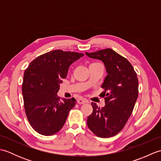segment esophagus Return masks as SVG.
I'll return each mask as SVG.
<instances>
[{
  "label": "esophagus",
  "instance_id": "esophagus-1",
  "mask_svg": "<svg viewBox=\"0 0 161 161\" xmlns=\"http://www.w3.org/2000/svg\"><path fill=\"white\" fill-rule=\"evenodd\" d=\"M88 100H86V99H83V98H80V99H78L77 100V103L79 104H84L85 103H87Z\"/></svg>",
  "mask_w": 161,
  "mask_h": 161
}]
</instances>
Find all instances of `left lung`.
Wrapping results in <instances>:
<instances>
[{"label": "left lung", "instance_id": "obj_1", "mask_svg": "<svg viewBox=\"0 0 161 161\" xmlns=\"http://www.w3.org/2000/svg\"><path fill=\"white\" fill-rule=\"evenodd\" d=\"M85 53L103 61L107 73L100 94L105 106L100 108L92 102L93 111L87 118V125L98 137H112L124 128L132 114L138 95L137 74L126 58L111 48Z\"/></svg>", "mask_w": 161, "mask_h": 161}]
</instances>
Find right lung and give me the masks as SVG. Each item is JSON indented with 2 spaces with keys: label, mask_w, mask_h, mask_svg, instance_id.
I'll return each mask as SVG.
<instances>
[{
  "label": "right lung",
  "mask_w": 161,
  "mask_h": 161,
  "mask_svg": "<svg viewBox=\"0 0 161 161\" xmlns=\"http://www.w3.org/2000/svg\"><path fill=\"white\" fill-rule=\"evenodd\" d=\"M84 54L55 50L37 57L23 75L22 93L28 122L43 136L55 134L63 127L75 98L58 97L59 84L67 77L68 68Z\"/></svg>",
  "instance_id": "add662e5"
}]
</instances>
